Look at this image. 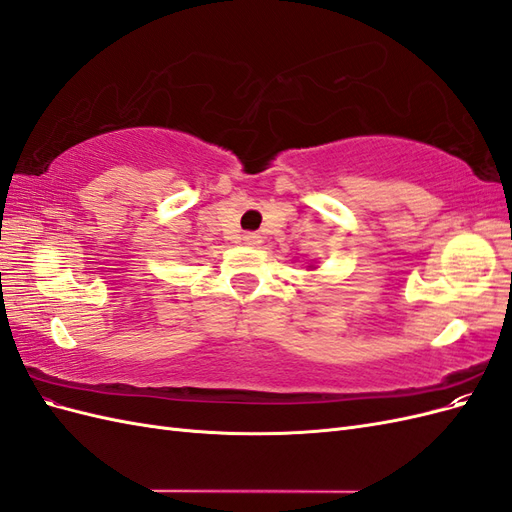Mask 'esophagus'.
<instances>
[{"label":"esophagus","mask_w":512,"mask_h":512,"mask_svg":"<svg viewBox=\"0 0 512 512\" xmlns=\"http://www.w3.org/2000/svg\"><path fill=\"white\" fill-rule=\"evenodd\" d=\"M243 243H247V245H258V243H260V235H256V232H245V235H243Z\"/></svg>","instance_id":"34e87169"}]
</instances>
